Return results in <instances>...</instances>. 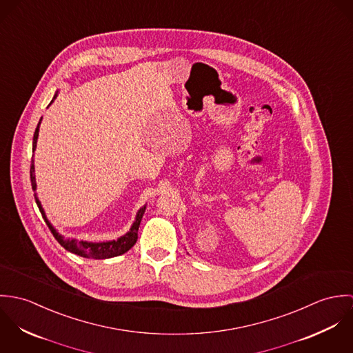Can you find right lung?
<instances>
[{
	"label": "right lung",
	"instance_id": "add662e5",
	"mask_svg": "<svg viewBox=\"0 0 353 353\" xmlns=\"http://www.w3.org/2000/svg\"><path fill=\"white\" fill-rule=\"evenodd\" d=\"M57 98V94L54 97V99ZM42 121V119H41ZM41 121L37 126V130L34 133V143H32V152H35L37 148V140H38V133H39V125H41ZM34 160L31 161V168H30V176H31V185H32V189L35 190L37 188V182H35V174H34ZM37 205L48 224V227L50 228L51 234L54 235V238L57 239V242L65 248V250L68 252H73V254H77L80 256H85V258H94V259H104V258H111V256H117V255H121L123 252L130 250L136 242H137V234H139V227H140V223H141V219H143V214L145 212V206L141 208L136 216V221L133 223L130 231L121 236L118 241H111V242H103V243H92V242H84V241H76V239H63L51 225L49 223V220L46 219L45 216V212H43V208L41 205L39 200L37 199Z\"/></svg>",
	"mask_w": 353,
	"mask_h": 353
}]
</instances>
